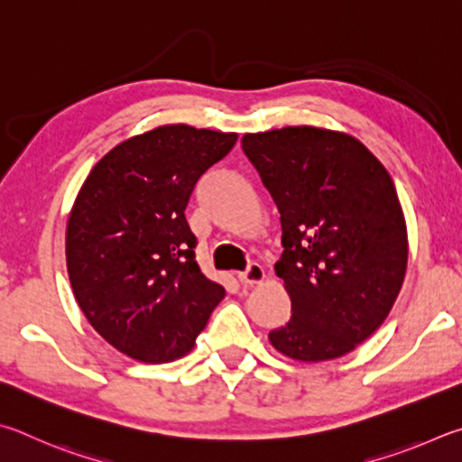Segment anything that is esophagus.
Returning a JSON list of instances; mask_svg holds the SVG:
<instances>
[{
    "label": "esophagus",
    "mask_w": 462,
    "mask_h": 462,
    "mask_svg": "<svg viewBox=\"0 0 462 462\" xmlns=\"http://www.w3.org/2000/svg\"><path fill=\"white\" fill-rule=\"evenodd\" d=\"M265 278V272L260 263H249L245 272H239L237 273V280L241 282L244 286H254V284H260V282Z\"/></svg>",
    "instance_id": "34e87169"
}]
</instances>
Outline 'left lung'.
<instances>
[{
	"label": "left lung",
	"instance_id": "left-lung-1",
	"mask_svg": "<svg viewBox=\"0 0 462 462\" xmlns=\"http://www.w3.org/2000/svg\"><path fill=\"white\" fill-rule=\"evenodd\" d=\"M280 210L276 263L292 317L270 330L286 357L327 361L379 328L400 294L408 233L392 176L359 140L310 125L241 140Z\"/></svg>",
	"mask_w": 462,
	"mask_h": 462
}]
</instances>
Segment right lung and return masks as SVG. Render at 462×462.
I'll return each mask as SVG.
<instances>
[{
	"instance_id": "right-lung-1",
	"label": "right lung",
	"mask_w": 462,
	"mask_h": 462,
	"mask_svg": "<svg viewBox=\"0 0 462 462\" xmlns=\"http://www.w3.org/2000/svg\"><path fill=\"white\" fill-rule=\"evenodd\" d=\"M237 134L164 125L119 143L80 189L67 268L80 310L105 341L143 363L189 353L225 288L200 272L184 210Z\"/></svg>"
}]
</instances>
